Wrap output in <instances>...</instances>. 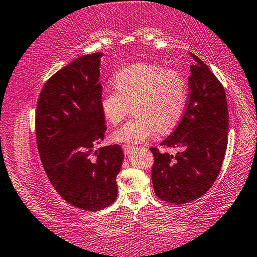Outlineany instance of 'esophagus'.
Masks as SVG:
<instances>
[{"instance_id": "esophagus-1", "label": "esophagus", "mask_w": 257, "mask_h": 257, "mask_svg": "<svg viewBox=\"0 0 257 257\" xmlns=\"http://www.w3.org/2000/svg\"><path fill=\"white\" fill-rule=\"evenodd\" d=\"M121 148H123V152L125 153V155H130V154L132 153L133 149H136L131 145H123L121 146Z\"/></svg>"}]
</instances>
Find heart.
I'll return each mask as SVG.
<instances>
[{
  "mask_svg": "<svg viewBox=\"0 0 257 257\" xmlns=\"http://www.w3.org/2000/svg\"><path fill=\"white\" fill-rule=\"evenodd\" d=\"M113 85L116 88H106L100 96V108L105 119L118 124L130 103H133L136 115L113 132L112 139L117 142L139 144L156 131H172L183 118L188 87L177 71L154 64H134L118 70Z\"/></svg>",
  "mask_w": 257,
  "mask_h": 257,
  "instance_id": "heart-1",
  "label": "heart"
}]
</instances>
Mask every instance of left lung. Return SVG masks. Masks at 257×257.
Here are the masks:
<instances>
[{
  "instance_id": "left-lung-1",
  "label": "left lung",
  "mask_w": 257,
  "mask_h": 257,
  "mask_svg": "<svg viewBox=\"0 0 257 257\" xmlns=\"http://www.w3.org/2000/svg\"><path fill=\"white\" fill-rule=\"evenodd\" d=\"M188 78L189 97L179 125L161 142L184 148L176 156L151 148L152 180L161 200L184 204L202 196L215 183L227 147L228 110L225 90L210 69L195 56Z\"/></svg>"
}]
</instances>
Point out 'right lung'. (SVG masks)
Here are the masks:
<instances>
[{
    "mask_svg": "<svg viewBox=\"0 0 257 257\" xmlns=\"http://www.w3.org/2000/svg\"><path fill=\"white\" fill-rule=\"evenodd\" d=\"M102 56L85 55L57 71L43 85L35 113L38 149L51 185L66 202L89 211L115 202L124 160L118 145L93 149L106 130L100 108Z\"/></svg>",
    "mask_w": 257,
    "mask_h": 257,
    "instance_id": "right-lung-1",
    "label": "right lung"
}]
</instances>
